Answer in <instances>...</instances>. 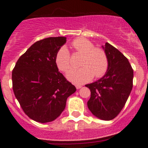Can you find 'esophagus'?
<instances>
[{"mask_svg":"<svg viewBox=\"0 0 148 148\" xmlns=\"http://www.w3.org/2000/svg\"><path fill=\"white\" fill-rule=\"evenodd\" d=\"M82 87V85H79V84H77V85H76V88H77V89H80V88Z\"/></svg>","mask_w":148,"mask_h":148,"instance_id":"1","label":"esophagus"}]
</instances>
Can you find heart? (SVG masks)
I'll use <instances>...</instances> for the list:
<instances>
[{
	"label": "heart",
	"instance_id": "1",
	"mask_svg": "<svg viewBox=\"0 0 148 148\" xmlns=\"http://www.w3.org/2000/svg\"><path fill=\"white\" fill-rule=\"evenodd\" d=\"M72 46L77 51L84 54L78 69L69 71L66 77L70 82L76 84L88 82L93 78L102 77L108 69V58L105 51L100 48H95L89 40L79 38L72 42ZM55 62L59 70L67 72L71 68V57L68 49L62 46L56 52Z\"/></svg>",
	"mask_w": 148,
	"mask_h": 148
}]
</instances>
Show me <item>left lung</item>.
<instances>
[{
  "label": "left lung",
  "instance_id": "obj_1",
  "mask_svg": "<svg viewBox=\"0 0 148 148\" xmlns=\"http://www.w3.org/2000/svg\"><path fill=\"white\" fill-rule=\"evenodd\" d=\"M102 48L108 58V69L102 78L85 85L91 92L87 106L97 118L111 120L118 115L130 95L133 69L118 49L109 43Z\"/></svg>",
  "mask_w": 148,
  "mask_h": 148
}]
</instances>
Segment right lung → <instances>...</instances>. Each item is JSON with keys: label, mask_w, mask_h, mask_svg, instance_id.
Returning a JSON list of instances; mask_svg holds the SVG:
<instances>
[{"label": "right lung", "mask_w": 148, "mask_h": 148, "mask_svg": "<svg viewBox=\"0 0 148 148\" xmlns=\"http://www.w3.org/2000/svg\"><path fill=\"white\" fill-rule=\"evenodd\" d=\"M66 42L63 36L36 41L20 56L12 71L15 96L25 114L36 122L56 120L67 98L77 90L55 62L56 52Z\"/></svg>", "instance_id": "right-lung-1"}]
</instances>
